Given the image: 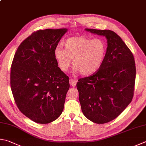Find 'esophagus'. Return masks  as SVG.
Masks as SVG:
<instances>
[{"instance_id":"1","label":"esophagus","mask_w":146,"mask_h":146,"mask_svg":"<svg viewBox=\"0 0 146 146\" xmlns=\"http://www.w3.org/2000/svg\"><path fill=\"white\" fill-rule=\"evenodd\" d=\"M70 84L71 85V86L75 87L76 85V81L75 80H74L73 78H70Z\"/></svg>"}]
</instances>
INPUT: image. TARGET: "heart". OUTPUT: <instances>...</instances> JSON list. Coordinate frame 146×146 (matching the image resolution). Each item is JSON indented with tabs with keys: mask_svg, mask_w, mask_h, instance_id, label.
<instances>
[{
	"mask_svg": "<svg viewBox=\"0 0 146 146\" xmlns=\"http://www.w3.org/2000/svg\"><path fill=\"white\" fill-rule=\"evenodd\" d=\"M64 46V49L57 47L54 52V58L62 71L69 68L71 59L74 72H80L83 76L95 73L103 63L106 47L101 39H92L85 36H73L66 40Z\"/></svg>",
	"mask_w": 146,
	"mask_h": 146,
	"instance_id": "b5f03b06",
	"label": "heart"
}]
</instances>
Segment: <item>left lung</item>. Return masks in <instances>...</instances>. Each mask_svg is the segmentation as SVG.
I'll use <instances>...</instances> for the list:
<instances>
[{
	"label": "left lung",
	"instance_id": "left-lung-1",
	"mask_svg": "<svg viewBox=\"0 0 146 146\" xmlns=\"http://www.w3.org/2000/svg\"><path fill=\"white\" fill-rule=\"evenodd\" d=\"M89 32L105 36L108 47L101 68L92 75L76 84L84 115L98 124L117 118L132 101L135 86V60L120 36L109 30L85 28Z\"/></svg>",
	"mask_w": 146,
	"mask_h": 146
}]
</instances>
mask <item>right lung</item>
Listing matches in <instances>:
<instances>
[{
	"label": "right lung",
	"mask_w": 146,
	"mask_h": 146,
	"mask_svg": "<svg viewBox=\"0 0 146 146\" xmlns=\"http://www.w3.org/2000/svg\"><path fill=\"white\" fill-rule=\"evenodd\" d=\"M68 30L33 33L19 45L11 69V88L19 111L38 123L52 122L61 115L69 77L58 66L54 50Z\"/></svg>",
	"instance_id": "obj_1"
}]
</instances>
